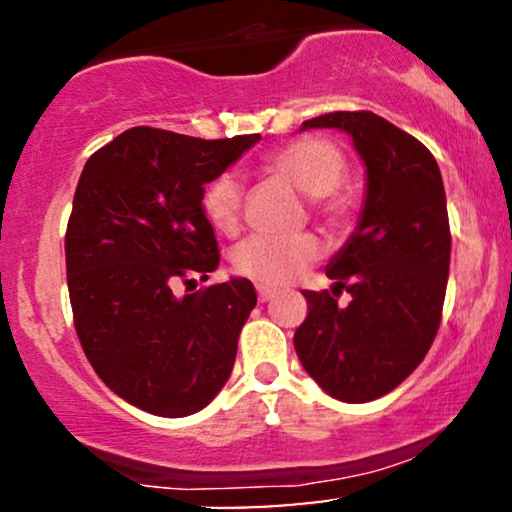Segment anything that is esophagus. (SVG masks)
<instances>
[{"instance_id": "esophagus-1", "label": "esophagus", "mask_w": 512, "mask_h": 512, "mask_svg": "<svg viewBox=\"0 0 512 512\" xmlns=\"http://www.w3.org/2000/svg\"><path fill=\"white\" fill-rule=\"evenodd\" d=\"M274 296H276V291H274V289H269V286H257V298H260L262 303L272 301Z\"/></svg>"}]
</instances>
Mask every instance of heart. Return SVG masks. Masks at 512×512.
Here are the masks:
<instances>
[{"mask_svg": "<svg viewBox=\"0 0 512 512\" xmlns=\"http://www.w3.org/2000/svg\"><path fill=\"white\" fill-rule=\"evenodd\" d=\"M264 168L289 180L303 195L313 197V209L327 226L339 228L349 219V199L339 192L346 175V158L337 144L322 137L293 139L272 156ZM202 209L211 226L221 233H236L243 211V185L236 173H221L204 187ZM320 257L313 233L291 238L252 236L236 250V269L264 286H284L303 274Z\"/></svg>", "mask_w": 512, "mask_h": 512, "instance_id": "1", "label": "heart"}]
</instances>
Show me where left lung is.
I'll use <instances>...</instances> for the list:
<instances>
[{
	"label": "left lung",
	"mask_w": 512,
	"mask_h": 512,
	"mask_svg": "<svg viewBox=\"0 0 512 512\" xmlns=\"http://www.w3.org/2000/svg\"><path fill=\"white\" fill-rule=\"evenodd\" d=\"M320 127L354 139L366 166V202L325 269L332 293L303 291L308 317L293 346L327 395L361 404L409 378L436 339L450 272L448 207L436 158L385 117L339 110L301 129ZM342 290L352 293L349 306L336 303Z\"/></svg>",
	"instance_id": "8db88e82"
}]
</instances>
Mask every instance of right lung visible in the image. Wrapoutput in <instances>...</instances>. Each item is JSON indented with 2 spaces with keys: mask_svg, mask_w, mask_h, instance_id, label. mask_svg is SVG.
<instances>
[{
  "mask_svg": "<svg viewBox=\"0 0 512 512\" xmlns=\"http://www.w3.org/2000/svg\"><path fill=\"white\" fill-rule=\"evenodd\" d=\"M255 142L134 127L81 170L64 238L74 327L98 378L149 414H195L233 370L255 286L231 279L178 298L173 284L219 267L204 185Z\"/></svg>",
  "mask_w": 512,
  "mask_h": 512,
  "instance_id": "obj_1",
  "label": "right lung"
}]
</instances>
